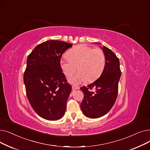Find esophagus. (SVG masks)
<instances>
[{
	"mask_svg": "<svg viewBox=\"0 0 150 150\" xmlns=\"http://www.w3.org/2000/svg\"><path fill=\"white\" fill-rule=\"evenodd\" d=\"M80 88H78V87H76V86H72V90L73 91H76V90H78V89H79Z\"/></svg>",
	"mask_w": 150,
	"mask_h": 150,
	"instance_id": "esophagus-1",
	"label": "esophagus"
}]
</instances>
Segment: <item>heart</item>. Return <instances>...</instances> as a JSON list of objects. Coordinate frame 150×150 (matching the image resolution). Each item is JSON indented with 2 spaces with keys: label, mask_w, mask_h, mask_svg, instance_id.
<instances>
[{
  "label": "heart",
  "mask_w": 150,
  "mask_h": 150,
  "mask_svg": "<svg viewBox=\"0 0 150 150\" xmlns=\"http://www.w3.org/2000/svg\"><path fill=\"white\" fill-rule=\"evenodd\" d=\"M68 59L60 61L63 73L70 77L76 70L78 72L69 79L74 85H78L86 81L91 82L101 75L105 65V56L100 49H92L86 45H79L69 50L67 54Z\"/></svg>",
  "instance_id": "b5f03b06"
}]
</instances>
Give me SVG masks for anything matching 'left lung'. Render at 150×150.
I'll return each instance as SVG.
<instances>
[{
  "label": "left lung",
  "mask_w": 150,
  "mask_h": 150,
  "mask_svg": "<svg viewBox=\"0 0 150 150\" xmlns=\"http://www.w3.org/2000/svg\"><path fill=\"white\" fill-rule=\"evenodd\" d=\"M100 48L106 60L103 72L96 81L87 87L81 88L84 96L80 105L81 109L86 117L92 119L105 115L112 108L117 97L121 76L120 61L115 54L104 45ZM93 88L96 89L95 93L90 91Z\"/></svg>",
  "instance_id": "left-lung-1"
}]
</instances>
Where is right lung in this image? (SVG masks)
Masks as SVG:
<instances>
[{
    "label": "right lung",
    "mask_w": 150,
    "mask_h": 150,
    "mask_svg": "<svg viewBox=\"0 0 150 150\" xmlns=\"http://www.w3.org/2000/svg\"><path fill=\"white\" fill-rule=\"evenodd\" d=\"M72 44L47 41L38 45L28 55L23 75L27 96L35 111L48 120H57L64 115L72 91L60 66V60Z\"/></svg>",
    "instance_id": "obj_1"
}]
</instances>
